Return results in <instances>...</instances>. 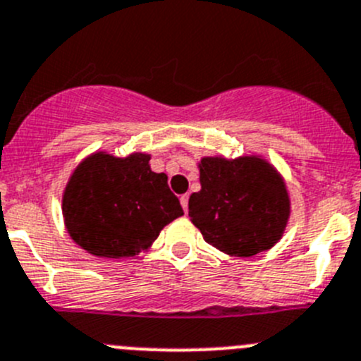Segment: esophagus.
Wrapping results in <instances>:
<instances>
[{
  "label": "esophagus",
  "mask_w": 361,
  "mask_h": 361,
  "mask_svg": "<svg viewBox=\"0 0 361 361\" xmlns=\"http://www.w3.org/2000/svg\"><path fill=\"white\" fill-rule=\"evenodd\" d=\"M180 202H181V208H183V212L187 213V212H188V194L181 195V197H180Z\"/></svg>",
  "instance_id": "34e87169"
}]
</instances>
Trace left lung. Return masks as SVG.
<instances>
[{"label": "left lung", "instance_id": "1", "mask_svg": "<svg viewBox=\"0 0 361 361\" xmlns=\"http://www.w3.org/2000/svg\"><path fill=\"white\" fill-rule=\"evenodd\" d=\"M201 190L188 199V216L206 243L236 257L274 247L288 226L291 202L284 180L259 157H204Z\"/></svg>", "mask_w": 361, "mask_h": 361}]
</instances>
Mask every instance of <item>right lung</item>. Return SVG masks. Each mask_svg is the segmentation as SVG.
<instances>
[{
    "label": "right lung",
    "instance_id": "1",
    "mask_svg": "<svg viewBox=\"0 0 361 361\" xmlns=\"http://www.w3.org/2000/svg\"><path fill=\"white\" fill-rule=\"evenodd\" d=\"M149 159L97 152L77 166L63 192V216L79 247L97 257H132L183 215L167 176L153 173Z\"/></svg>",
    "mask_w": 361,
    "mask_h": 361
}]
</instances>
